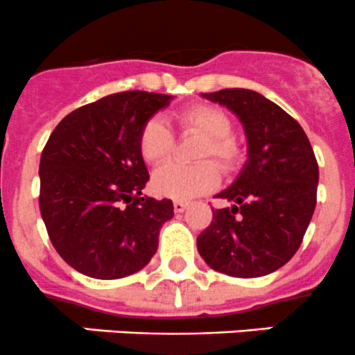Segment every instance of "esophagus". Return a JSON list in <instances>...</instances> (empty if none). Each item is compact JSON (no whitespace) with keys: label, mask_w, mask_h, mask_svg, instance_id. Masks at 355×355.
I'll use <instances>...</instances> for the list:
<instances>
[{"label":"esophagus","mask_w":355,"mask_h":355,"mask_svg":"<svg viewBox=\"0 0 355 355\" xmlns=\"http://www.w3.org/2000/svg\"><path fill=\"white\" fill-rule=\"evenodd\" d=\"M189 202H185V200H175L173 202V209L175 213H184L185 209H187Z\"/></svg>","instance_id":"obj_1"}]
</instances>
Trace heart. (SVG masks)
Wrapping results in <instances>:
<instances>
[{"mask_svg": "<svg viewBox=\"0 0 355 355\" xmlns=\"http://www.w3.org/2000/svg\"><path fill=\"white\" fill-rule=\"evenodd\" d=\"M178 127L204 137L198 159H214L225 171L237 170L242 161V148L232 135V120L223 110L211 105H194L177 113ZM175 137L161 118H149L139 132V151L149 164H163L173 155ZM220 184V171L211 161L198 164H166L153 177L156 194L171 199H192L213 191Z\"/></svg>", "mask_w": 355, "mask_h": 355, "instance_id": "obj_1", "label": "heart"}]
</instances>
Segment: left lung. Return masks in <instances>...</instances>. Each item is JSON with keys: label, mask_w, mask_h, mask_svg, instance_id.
<instances>
[{"label": "left lung", "mask_w": 355, "mask_h": 355, "mask_svg": "<svg viewBox=\"0 0 355 355\" xmlns=\"http://www.w3.org/2000/svg\"><path fill=\"white\" fill-rule=\"evenodd\" d=\"M202 98L237 114L247 161L234 184L216 194L234 206L213 209L198 250L207 266L228 277H264L302 244L316 207V156L302 127L259 92L221 89Z\"/></svg>", "instance_id": "8db88e82"}]
</instances>
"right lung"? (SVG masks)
Instances as JSON below:
<instances>
[{
    "label": "right lung",
    "instance_id": "obj_1",
    "mask_svg": "<svg viewBox=\"0 0 355 355\" xmlns=\"http://www.w3.org/2000/svg\"><path fill=\"white\" fill-rule=\"evenodd\" d=\"M170 101L156 92H116L71 111L49 135L39 207L53 247L78 273L123 278L156 254L173 202L142 198L149 173L139 132Z\"/></svg>",
    "mask_w": 355,
    "mask_h": 355
}]
</instances>
